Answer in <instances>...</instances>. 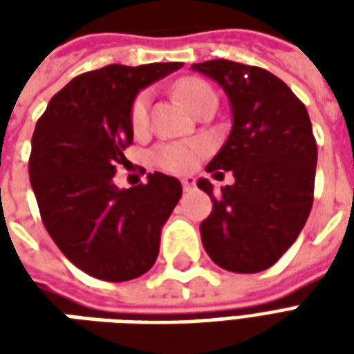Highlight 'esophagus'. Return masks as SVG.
Listing matches in <instances>:
<instances>
[{
	"label": "esophagus",
	"mask_w": 354,
	"mask_h": 354,
	"mask_svg": "<svg viewBox=\"0 0 354 354\" xmlns=\"http://www.w3.org/2000/svg\"><path fill=\"white\" fill-rule=\"evenodd\" d=\"M193 185H195V178L193 176L182 178V187H184V192H192Z\"/></svg>",
	"instance_id": "esophagus-1"
}]
</instances>
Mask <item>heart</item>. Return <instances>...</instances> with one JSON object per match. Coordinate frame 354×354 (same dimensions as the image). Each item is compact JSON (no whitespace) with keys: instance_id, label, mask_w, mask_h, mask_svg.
<instances>
[{"instance_id":"b5f03b06","label":"heart","mask_w":354,"mask_h":354,"mask_svg":"<svg viewBox=\"0 0 354 354\" xmlns=\"http://www.w3.org/2000/svg\"><path fill=\"white\" fill-rule=\"evenodd\" d=\"M176 94L184 100L187 108L193 113H197L208 102H218L214 88L207 81L197 77H187L176 85ZM147 117H149V94H138L131 108V124L136 134L147 129ZM208 153V144L203 140H192V142H174V144H162L153 151V161L157 167H161L167 172L184 174L193 170L199 161Z\"/></svg>"}]
</instances>
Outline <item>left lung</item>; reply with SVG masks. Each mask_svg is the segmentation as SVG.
I'll return each mask as SVG.
<instances>
[{"mask_svg":"<svg viewBox=\"0 0 354 354\" xmlns=\"http://www.w3.org/2000/svg\"><path fill=\"white\" fill-rule=\"evenodd\" d=\"M227 94L233 127L207 172L231 170L222 192L207 178L212 212L201 222L210 260L233 273H260L277 263L304 230L313 207L317 142L307 109L277 75L258 66L207 60L192 66Z\"/></svg>","mask_w":354,"mask_h":354,"instance_id":"left-lung-1","label":"left lung"}]
</instances>
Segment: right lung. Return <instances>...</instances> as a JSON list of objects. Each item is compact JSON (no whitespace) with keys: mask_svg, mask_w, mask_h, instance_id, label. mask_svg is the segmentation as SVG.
<instances>
[{"mask_svg":"<svg viewBox=\"0 0 354 354\" xmlns=\"http://www.w3.org/2000/svg\"><path fill=\"white\" fill-rule=\"evenodd\" d=\"M182 66L109 64L81 73L35 124L28 170L43 225L73 266L100 281H131L151 269L162 225L182 197V184L161 172L129 189L113 182L132 144L136 94Z\"/></svg>","mask_w":354,"mask_h":354,"instance_id":"obj_1","label":"right lung"}]
</instances>
